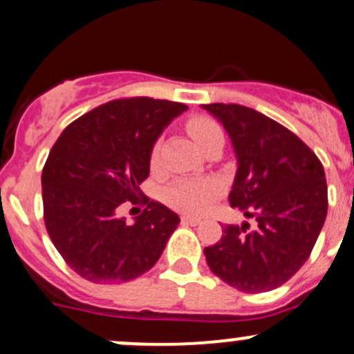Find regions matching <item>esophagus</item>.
I'll return each instance as SVG.
<instances>
[{
  "label": "esophagus",
  "mask_w": 354,
  "mask_h": 354,
  "mask_svg": "<svg viewBox=\"0 0 354 354\" xmlns=\"http://www.w3.org/2000/svg\"><path fill=\"white\" fill-rule=\"evenodd\" d=\"M181 223H183V224H188V226H198V224L202 223V219H198V217L183 216V217H181Z\"/></svg>",
  "instance_id": "esophagus-1"
}]
</instances>
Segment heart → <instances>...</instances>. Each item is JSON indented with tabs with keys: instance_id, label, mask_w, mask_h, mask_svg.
<instances>
[{
	"instance_id": "heart-1",
	"label": "heart",
	"mask_w": 354,
	"mask_h": 354,
	"mask_svg": "<svg viewBox=\"0 0 354 354\" xmlns=\"http://www.w3.org/2000/svg\"><path fill=\"white\" fill-rule=\"evenodd\" d=\"M192 140L202 149L212 137L221 133V128L209 118H194L187 124ZM157 152H152V164L156 162ZM219 183L210 178H183L171 183L164 192V202L171 209L183 214H202L210 203L219 197Z\"/></svg>"
}]
</instances>
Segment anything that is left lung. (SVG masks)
<instances>
[{
    "mask_svg": "<svg viewBox=\"0 0 354 354\" xmlns=\"http://www.w3.org/2000/svg\"><path fill=\"white\" fill-rule=\"evenodd\" d=\"M224 127L236 156L231 207L250 224H227L205 246L217 277L245 292H263L291 279L306 262L327 216L324 166L292 131L240 104H202Z\"/></svg>",
    "mask_w": 354,
    "mask_h": 354,
    "instance_id": "1",
    "label": "left lung"
}]
</instances>
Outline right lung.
<instances>
[{
    "label": "right lung",
    "mask_w": 354,
    "mask_h": 354,
    "mask_svg": "<svg viewBox=\"0 0 354 354\" xmlns=\"http://www.w3.org/2000/svg\"><path fill=\"white\" fill-rule=\"evenodd\" d=\"M188 109L152 97L116 99L59 135L42 169L44 223L53 245L91 283H127L156 266L180 224L176 212L145 198L133 224L118 207L137 203L164 128Z\"/></svg>",
    "instance_id": "right-lung-1"
}]
</instances>
